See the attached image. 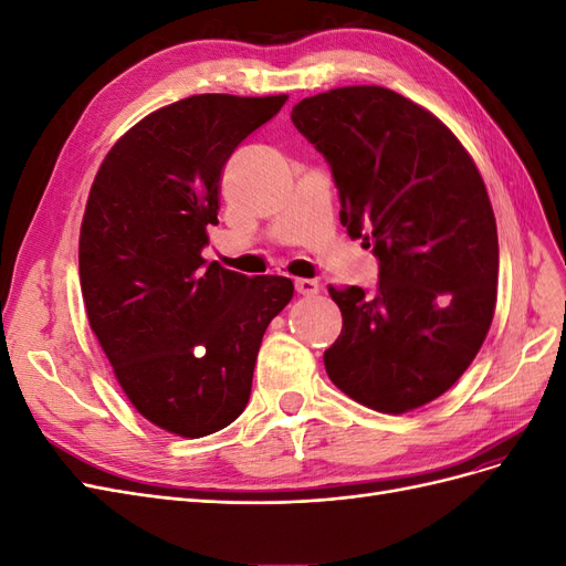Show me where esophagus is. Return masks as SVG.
<instances>
[{"label": "esophagus", "instance_id": "1", "mask_svg": "<svg viewBox=\"0 0 566 566\" xmlns=\"http://www.w3.org/2000/svg\"><path fill=\"white\" fill-rule=\"evenodd\" d=\"M295 290H297L300 295H304V297H314L318 293V283L312 281V279H297L295 281Z\"/></svg>", "mask_w": 566, "mask_h": 566}]
</instances>
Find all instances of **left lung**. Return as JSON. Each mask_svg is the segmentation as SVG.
Masks as SVG:
<instances>
[{"mask_svg":"<svg viewBox=\"0 0 566 566\" xmlns=\"http://www.w3.org/2000/svg\"><path fill=\"white\" fill-rule=\"evenodd\" d=\"M290 117L331 165L342 227L380 260L373 295L328 287L342 312L328 378L380 413L430 403L493 321L499 231L484 179L439 117L375 84L302 98Z\"/></svg>","mask_w":566,"mask_h":566,"instance_id":"8db88e82","label":"left lung"}]
</instances>
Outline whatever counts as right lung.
<instances>
[{
  "label": "right lung",
  "mask_w": 566,
  "mask_h": 566,
  "mask_svg": "<svg viewBox=\"0 0 566 566\" xmlns=\"http://www.w3.org/2000/svg\"><path fill=\"white\" fill-rule=\"evenodd\" d=\"M285 101L181 98L119 136L92 184L84 310L132 406L177 437H208L243 413L266 325L295 293L285 276L248 279L202 260L221 169Z\"/></svg>",
  "instance_id": "right-lung-1"
}]
</instances>
